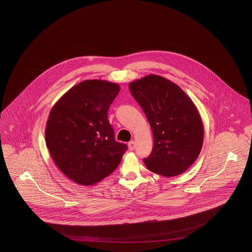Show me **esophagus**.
Wrapping results in <instances>:
<instances>
[{
	"instance_id": "obj_1",
	"label": "esophagus",
	"mask_w": 252,
	"mask_h": 252,
	"mask_svg": "<svg viewBox=\"0 0 252 252\" xmlns=\"http://www.w3.org/2000/svg\"><path fill=\"white\" fill-rule=\"evenodd\" d=\"M135 147H136L135 141H130V142L128 143V148H129V150H134Z\"/></svg>"
}]
</instances>
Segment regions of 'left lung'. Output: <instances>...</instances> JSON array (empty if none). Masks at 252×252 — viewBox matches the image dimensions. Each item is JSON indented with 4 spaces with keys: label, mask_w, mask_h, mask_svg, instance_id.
<instances>
[{
    "label": "left lung",
    "mask_w": 252,
    "mask_h": 252,
    "mask_svg": "<svg viewBox=\"0 0 252 252\" xmlns=\"http://www.w3.org/2000/svg\"><path fill=\"white\" fill-rule=\"evenodd\" d=\"M151 126L154 146L144 158L150 171L171 178L184 173L203 145V123L191 98L166 78L149 74L128 85Z\"/></svg>",
    "instance_id": "left-lung-1"
}]
</instances>
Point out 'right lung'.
<instances>
[{"label": "right lung", "mask_w": 252, "mask_h": 252, "mask_svg": "<svg viewBox=\"0 0 252 252\" xmlns=\"http://www.w3.org/2000/svg\"><path fill=\"white\" fill-rule=\"evenodd\" d=\"M120 86L85 80L60 97L49 114L45 142L60 171L79 185H94L118 165L126 145L117 143L108 110Z\"/></svg>", "instance_id": "add662e5"}]
</instances>
